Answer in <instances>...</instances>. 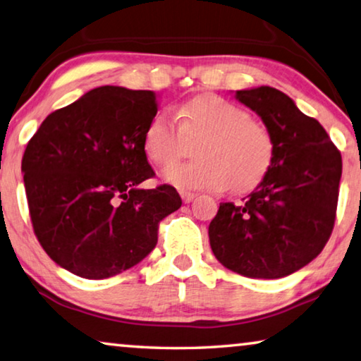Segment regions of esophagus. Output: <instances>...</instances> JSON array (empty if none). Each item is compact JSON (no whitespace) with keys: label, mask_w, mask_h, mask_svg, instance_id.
Returning <instances> with one entry per match:
<instances>
[{"label":"esophagus","mask_w":361,"mask_h":361,"mask_svg":"<svg viewBox=\"0 0 361 361\" xmlns=\"http://www.w3.org/2000/svg\"><path fill=\"white\" fill-rule=\"evenodd\" d=\"M180 194H181L183 202H185V204H190V202H192L194 199H196V196H197V194H194V192H188V191H181Z\"/></svg>","instance_id":"esophagus-1"}]
</instances>
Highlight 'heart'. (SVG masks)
Instances as JSON below:
<instances>
[{
    "instance_id": "heart-1",
    "label": "heart",
    "mask_w": 361,
    "mask_h": 361,
    "mask_svg": "<svg viewBox=\"0 0 361 361\" xmlns=\"http://www.w3.org/2000/svg\"><path fill=\"white\" fill-rule=\"evenodd\" d=\"M173 117L157 114L142 136L146 157L160 169L175 165L196 142L191 164L170 169L164 178L183 191L243 192L263 180L270 170L274 142L262 123L244 107L219 94H199L176 109Z\"/></svg>"
}]
</instances>
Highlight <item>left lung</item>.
Listing matches in <instances>:
<instances>
[{"instance_id": "1", "label": "left lung", "mask_w": 361, "mask_h": 361, "mask_svg": "<svg viewBox=\"0 0 361 361\" xmlns=\"http://www.w3.org/2000/svg\"><path fill=\"white\" fill-rule=\"evenodd\" d=\"M236 99L265 123L274 156L243 204H220L209 225L210 247L243 276L284 278L310 263L333 233L342 157L318 120L283 91L239 90Z\"/></svg>"}]
</instances>
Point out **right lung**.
<instances>
[{
	"instance_id": "1",
	"label": "right lung",
	"mask_w": 361,
	"mask_h": 361,
	"mask_svg": "<svg viewBox=\"0 0 361 361\" xmlns=\"http://www.w3.org/2000/svg\"><path fill=\"white\" fill-rule=\"evenodd\" d=\"M157 114L147 90L99 87L43 120L22 157L35 236L57 265L104 279L135 267L157 244L159 221L181 207L152 178L142 136Z\"/></svg>"
}]
</instances>
